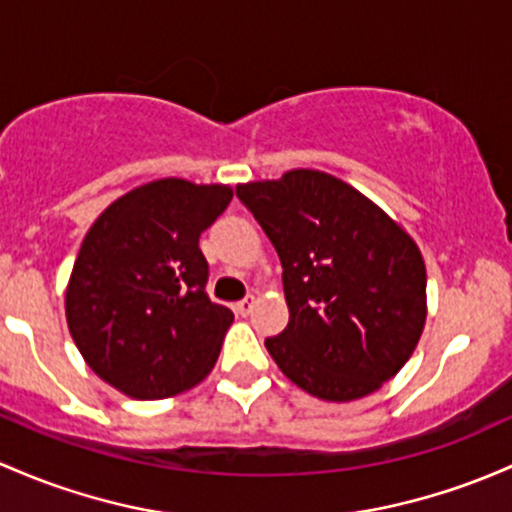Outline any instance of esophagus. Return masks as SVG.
<instances>
[{"instance_id":"esophagus-1","label":"esophagus","mask_w":512,"mask_h":512,"mask_svg":"<svg viewBox=\"0 0 512 512\" xmlns=\"http://www.w3.org/2000/svg\"><path fill=\"white\" fill-rule=\"evenodd\" d=\"M255 304H257V299H255V297H252V294H250V297L240 299V301H238V304H235V306H233V309H235V314H238V316H247V314H250V311H252V309H255Z\"/></svg>"}]
</instances>
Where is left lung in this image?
<instances>
[{
	"label": "left lung",
	"instance_id": "obj_1",
	"mask_svg": "<svg viewBox=\"0 0 512 512\" xmlns=\"http://www.w3.org/2000/svg\"><path fill=\"white\" fill-rule=\"evenodd\" d=\"M282 262L289 324L265 346L294 385L326 402L380 390L427 321L417 242L378 203L316 169L240 184Z\"/></svg>",
	"mask_w": 512,
	"mask_h": 512
}]
</instances>
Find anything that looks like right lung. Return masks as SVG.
<instances>
[{"instance_id":"1","label":"right lung","mask_w":512,"mask_h":512,"mask_svg":"<svg viewBox=\"0 0 512 512\" xmlns=\"http://www.w3.org/2000/svg\"><path fill=\"white\" fill-rule=\"evenodd\" d=\"M230 201L225 184L157 179L110 203L85 233L66 287L68 331L122 395L164 400L213 370L233 311L208 299L198 238Z\"/></svg>"}]
</instances>
